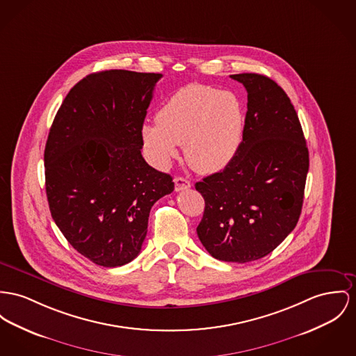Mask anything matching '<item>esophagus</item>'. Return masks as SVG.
<instances>
[{
	"instance_id": "esophagus-1",
	"label": "esophagus",
	"mask_w": 356,
	"mask_h": 356,
	"mask_svg": "<svg viewBox=\"0 0 356 356\" xmlns=\"http://www.w3.org/2000/svg\"><path fill=\"white\" fill-rule=\"evenodd\" d=\"M174 182H175V191H182V190L189 189L190 186H191L190 181H188L186 178H182V177H177V178L174 179Z\"/></svg>"
}]
</instances>
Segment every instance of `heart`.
<instances>
[{
    "mask_svg": "<svg viewBox=\"0 0 356 356\" xmlns=\"http://www.w3.org/2000/svg\"><path fill=\"white\" fill-rule=\"evenodd\" d=\"M158 122H145L142 135L151 155L167 165L185 145L190 166L213 172L228 166L243 140L244 112L236 95L205 85L178 89L156 115Z\"/></svg>",
    "mask_w": 356,
    "mask_h": 356,
    "instance_id": "1",
    "label": "heart"
}]
</instances>
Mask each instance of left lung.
I'll return each mask as SVG.
<instances>
[{
  "label": "left lung",
  "mask_w": 356,
  "mask_h": 356,
  "mask_svg": "<svg viewBox=\"0 0 356 356\" xmlns=\"http://www.w3.org/2000/svg\"><path fill=\"white\" fill-rule=\"evenodd\" d=\"M247 90L243 140L234 161L195 189L205 200L197 235L218 261H258L296 228L304 202L309 151L297 112L266 75H231Z\"/></svg>",
  "instance_id": "8db88e82"
}]
</instances>
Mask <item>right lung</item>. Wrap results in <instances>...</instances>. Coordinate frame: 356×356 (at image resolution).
Wrapping results in <instances>:
<instances>
[{
    "instance_id": "add662e5",
    "label": "right lung",
    "mask_w": 356,
    "mask_h": 356,
    "mask_svg": "<svg viewBox=\"0 0 356 356\" xmlns=\"http://www.w3.org/2000/svg\"><path fill=\"white\" fill-rule=\"evenodd\" d=\"M162 74L95 72L62 102L44 149L49 212L72 247L104 267L134 261L152 205L172 178L142 155L143 122Z\"/></svg>"
}]
</instances>
